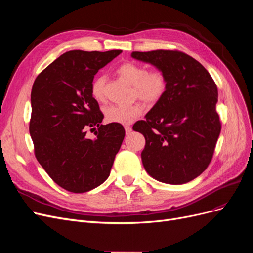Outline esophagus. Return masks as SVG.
<instances>
[{
    "label": "esophagus",
    "instance_id": "obj_1",
    "mask_svg": "<svg viewBox=\"0 0 253 253\" xmlns=\"http://www.w3.org/2000/svg\"><path fill=\"white\" fill-rule=\"evenodd\" d=\"M125 129H126V134H129V133L132 132V127L129 126H125Z\"/></svg>",
    "mask_w": 253,
    "mask_h": 253
}]
</instances>
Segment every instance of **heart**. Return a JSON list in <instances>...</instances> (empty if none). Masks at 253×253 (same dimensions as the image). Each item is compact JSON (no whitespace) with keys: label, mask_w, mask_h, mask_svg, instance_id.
<instances>
[{"label":"heart","mask_w":253,"mask_h":253,"mask_svg":"<svg viewBox=\"0 0 253 253\" xmlns=\"http://www.w3.org/2000/svg\"><path fill=\"white\" fill-rule=\"evenodd\" d=\"M116 72L133 85V97L148 105H154L162 100L169 86L167 74L159 68L149 71L144 65L125 62L117 67ZM105 84L106 77L103 75H98L91 82L90 94L98 102L105 100ZM141 114L142 108L138 103L127 106L112 104L104 109L105 120L111 124L128 125Z\"/></svg>","instance_id":"1"}]
</instances>
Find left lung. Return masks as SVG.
Instances as JSON below:
<instances>
[{
	"mask_svg": "<svg viewBox=\"0 0 253 253\" xmlns=\"http://www.w3.org/2000/svg\"><path fill=\"white\" fill-rule=\"evenodd\" d=\"M132 57L164 71L169 86L133 129L145 138L141 159L158 181L181 185L209 166L220 133L217 86L206 68L179 50L133 51Z\"/></svg>",
	"mask_w": 253,
	"mask_h": 253,
	"instance_id": "obj_1",
	"label": "left lung"
}]
</instances>
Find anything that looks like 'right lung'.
Returning a JSON list of instances; mask_svg holds the SVG:
<instances>
[{
    "mask_svg": "<svg viewBox=\"0 0 253 253\" xmlns=\"http://www.w3.org/2000/svg\"><path fill=\"white\" fill-rule=\"evenodd\" d=\"M122 50H70L43 70L30 94L29 133L38 162L58 186L84 193L109 177L126 131L101 125L103 114L90 94L97 72ZM98 127L96 139L87 129Z\"/></svg>",
    "mask_w": 253,
    "mask_h": 253,
    "instance_id": "1",
    "label": "right lung"
}]
</instances>
